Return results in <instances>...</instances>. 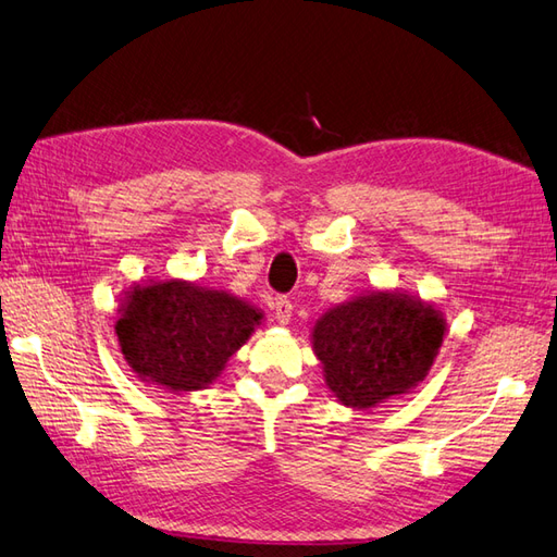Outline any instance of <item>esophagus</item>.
Returning <instances> with one entry per match:
<instances>
[{
	"label": "esophagus",
	"instance_id": "1",
	"mask_svg": "<svg viewBox=\"0 0 557 557\" xmlns=\"http://www.w3.org/2000/svg\"><path fill=\"white\" fill-rule=\"evenodd\" d=\"M273 310H275V318H277L280 325H289L292 310H294V306H292L289 299H284V296H280V299H275Z\"/></svg>",
	"mask_w": 557,
	"mask_h": 557
}]
</instances>
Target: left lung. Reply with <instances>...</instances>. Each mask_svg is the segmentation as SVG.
Returning a JSON list of instances; mask_svg holds the SVG:
<instances>
[{
	"label": "left lung",
	"mask_w": 557,
	"mask_h": 557,
	"mask_svg": "<svg viewBox=\"0 0 557 557\" xmlns=\"http://www.w3.org/2000/svg\"><path fill=\"white\" fill-rule=\"evenodd\" d=\"M444 337V310L398 289L358 294L322 313L310 330L327 389L358 410L416 389Z\"/></svg>",
	"instance_id": "obj_1"
}]
</instances>
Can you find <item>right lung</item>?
<instances>
[{"mask_svg": "<svg viewBox=\"0 0 557 557\" xmlns=\"http://www.w3.org/2000/svg\"><path fill=\"white\" fill-rule=\"evenodd\" d=\"M263 318L261 308L230 292L151 280L125 289L115 337L141 382L183 394L213 384Z\"/></svg>", "mask_w": 557, "mask_h": 557, "instance_id": "1", "label": "right lung"}]
</instances>
